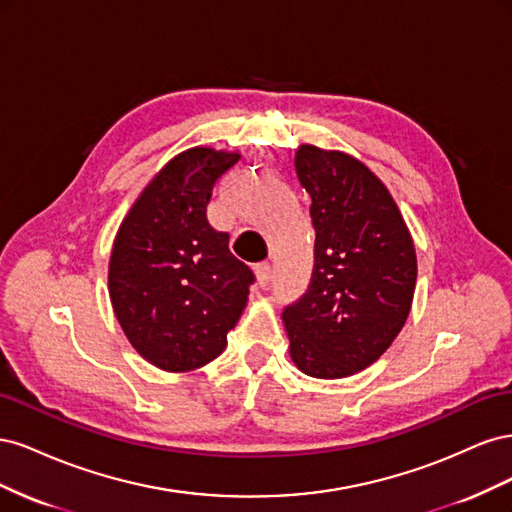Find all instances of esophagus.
<instances>
[{
  "instance_id": "1",
  "label": "esophagus",
  "mask_w": 512,
  "mask_h": 512,
  "mask_svg": "<svg viewBox=\"0 0 512 512\" xmlns=\"http://www.w3.org/2000/svg\"><path fill=\"white\" fill-rule=\"evenodd\" d=\"M256 277H258V284L265 288L269 286L271 277H273V267L269 265V262H260V265L256 267Z\"/></svg>"
}]
</instances>
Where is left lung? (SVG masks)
<instances>
[{"instance_id":"left-lung-1","label":"left lung","mask_w":512,"mask_h":512,"mask_svg":"<svg viewBox=\"0 0 512 512\" xmlns=\"http://www.w3.org/2000/svg\"><path fill=\"white\" fill-rule=\"evenodd\" d=\"M294 168L312 205L314 269L284 307L290 356L314 378H346L386 352L410 314L416 254L382 181L339 151L303 145Z\"/></svg>"}]
</instances>
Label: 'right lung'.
I'll list each match as a JSON object with an SVG mask.
<instances>
[{
	"label": "right lung",
	"mask_w": 512,
	"mask_h": 512,
	"mask_svg": "<svg viewBox=\"0 0 512 512\" xmlns=\"http://www.w3.org/2000/svg\"><path fill=\"white\" fill-rule=\"evenodd\" d=\"M237 153L194 147L156 175L121 222L108 267L115 316L130 344L166 371L222 354L256 282L207 220L213 188Z\"/></svg>",
	"instance_id": "right-lung-1"
}]
</instances>
